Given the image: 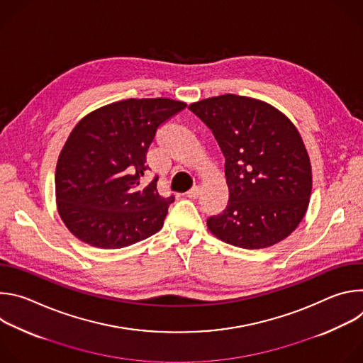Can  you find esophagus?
Listing matches in <instances>:
<instances>
[{
  "label": "esophagus",
  "mask_w": 363,
  "mask_h": 363,
  "mask_svg": "<svg viewBox=\"0 0 363 363\" xmlns=\"http://www.w3.org/2000/svg\"><path fill=\"white\" fill-rule=\"evenodd\" d=\"M199 194H201V188H199V186H194L192 189H189V191L186 192V196L191 198V199H196V198L199 196Z\"/></svg>",
  "instance_id": "1"
}]
</instances>
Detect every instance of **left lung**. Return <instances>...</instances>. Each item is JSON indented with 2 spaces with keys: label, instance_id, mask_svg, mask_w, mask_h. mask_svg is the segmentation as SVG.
Masks as SVG:
<instances>
[{
  "label": "left lung",
  "instance_id": "1",
  "mask_svg": "<svg viewBox=\"0 0 363 363\" xmlns=\"http://www.w3.org/2000/svg\"><path fill=\"white\" fill-rule=\"evenodd\" d=\"M211 129L225 158L228 203L206 227L248 250L287 238L312 195V165L294 123L270 103L233 93L188 106Z\"/></svg>",
  "mask_w": 363,
  "mask_h": 363
}]
</instances>
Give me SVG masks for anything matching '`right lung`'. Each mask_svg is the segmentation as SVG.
<instances>
[{
  "label": "right lung",
  "instance_id": "right-lung-1",
  "mask_svg": "<svg viewBox=\"0 0 363 363\" xmlns=\"http://www.w3.org/2000/svg\"><path fill=\"white\" fill-rule=\"evenodd\" d=\"M186 106L168 97L125 99L91 111L70 132L56 167L60 218L80 241L123 248L158 233L174 196L142 185L158 126Z\"/></svg>",
  "mask_w": 363,
  "mask_h": 363
}]
</instances>
